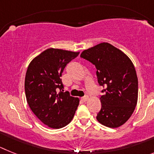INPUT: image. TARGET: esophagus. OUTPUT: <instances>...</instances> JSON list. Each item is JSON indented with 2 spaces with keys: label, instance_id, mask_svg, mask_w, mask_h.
<instances>
[{
  "label": "esophagus",
  "instance_id": "1",
  "mask_svg": "<svg viewBox=\"0 0 154 154\" xmlns=\"http://www.w3.org/2000/svg\"><path fill=\"white\" fill-rule=\"evenodd\" d=\"M88 99H89V97H88V95H86V96H85V97H81V101H84V102H86V101H88Z\"/></svg>",
  "mask_w": 154,
  "mask_h": 154
}]
</instances>
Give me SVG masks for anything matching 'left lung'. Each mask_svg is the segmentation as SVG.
I'll return each instance as SVG.
<instances>
[{
  "label": "left lung",
  "instance_id": "left-lung-1",
  "mask_svg": "<svg viewBox=\"0 0 154 154\" xmlns=\"http://www.w3.org/2000/svg\"><path fill=\"white\" fill-rule=\"evenodd\" d=\"M81 57L95 65L98 84L105 88L96 119L109 128L121 126L131 117L138 99V78L133 62L108 42L85 49Z\"/></svg>",
  "mask_w": 154,
  "mask_h": 154
}]
</instances>
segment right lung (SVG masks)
Wrapping results in <instances>:
<instances>
[{
    "instance_id": "add662e5",
    "label": "right lung",
    "mask_w": 154,
    "mask_h": 154,
    "mask_svg": "<svg viewBox=\"0 0 154 154\" xmlns=\"http://www.w3.org/2000/svg\"><path fill=\"white\" fill-rule=\"evenodd\" d=\"M79 52L49 48L31 61L25 79L26 100L36 117L52 129H60L71 122L78 97L69 92H57L63 88L60 77L66 64Z\"/></svg>"
}]
</instances>
